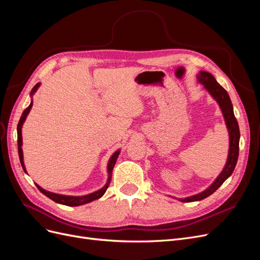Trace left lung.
<instances>
[{"instance_id": "left-lung-1", "label": "left lung", "mask_w": 260, "mask_h": 260, "mask_svg": "<svg viewBox=\"0 0 260 260\" xmlns=\"http://www.w3.org/2000/svg\"><path fill=\"white\" fill-rule=\"evenodd\" d=\"M198 81L201 84H203L205 90L210 94L212 99L217 102L220 109H221L224 121H225V125L228 128V132H229V153H228L226 162L224 165L222 171L220 172V175L216 178L214 182H212L205 191L192 196H188V198H185V199H178L180 202H185V203L204 200L214 193L217 188L221 186V184L224 182V181L232 175L235 166H237L238 158H239L240 129H239V123H238L237 118L234 116L233 106H232L229 94H228V92L222 88V86L216 81L214 76L207 72H200L198 75Z\"/></svg>"}]
</instances>
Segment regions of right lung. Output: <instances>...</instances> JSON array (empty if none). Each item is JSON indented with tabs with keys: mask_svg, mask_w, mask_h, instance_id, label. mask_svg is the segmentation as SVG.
Listing matches in <instances>:
<instances>
[{
	"mask_svg": "<svg viewBox=\"0 0 260 260\" xmlns=\"http://www.w3.org/2000/svg\"><path fill=\"white\" fill-rule=\"evenodd\" d=\"M40 84H41L40 82L37 83V84L34 86V89L31 90V92H30L31 99H32L34 94L37 92V90L39 89V86H40ZM32 104H34V102H32V100H31L30 105L25 109V111H23V113H22V115H21V117H20V119H19L18 125H17L18 155H19V159H20V164H21V166H22V169H23V171H25V172H27V170H26V167H25V164H23V155H22V148H21V146H22L21 129H22V124H23V122H25V120H26V118H27V116H28V114H29V112H30L31 107H32ZM119 154H120V149H117V151L111 156V158H109V160H108V164H107V174H108V178H107L106 184H105L103 187H102V188H100V190H98V191H95V192H93V193L86 194V195H82V196H69V195H61V194H56V193H53V192H49V191L44 190V188H42L40 185H38L37 183H36V185H37V187L39 188V190H40L41 193H43L45 196H48V198L51 199L52 201L56 202V203H58V204H61V205H66V206H80V205H84V204H88V203H90V202L95 201V200L102 198V196L104 195V193L106 192L109 183H111L112 172H113L114 166H115L116 160H117V158H118V156H119Z\"/></svg>",
	"mask_w": 260,
	"mask_h": 260,
	"instance_id": "obj_1",
	"label": "right lung"
}]
</instances>
